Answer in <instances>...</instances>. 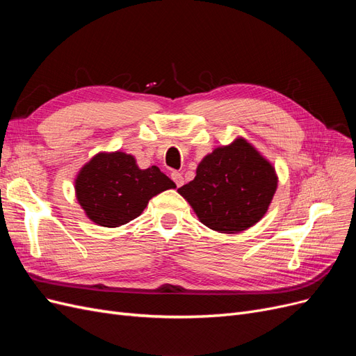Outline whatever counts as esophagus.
Here are the masks:
<instances>
[{
    "label": "esophagus",
    "mask_w": 356,
    "mask_h": 356,
    "mask_svg": "<svg viewBox=\"0 0 356 356\" xmlns=\"http://www.w3.org/2000/svg\"><path fill=\"white\" fill-rule=\"evenodd\" d=\"M170 177H172V179H174L177 187H181L182 184H184V177H182L181 172L174 170V172H172V174H170Z\"/></svg>",
    "instance_id": "34e87169"
}]
</instances>
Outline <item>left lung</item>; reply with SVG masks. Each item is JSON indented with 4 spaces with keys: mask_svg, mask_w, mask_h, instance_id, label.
Listing matches in <instances>:
<instances>
[{
    "mask_svg": "<svg viewBox=\"0 0 356 356\" xmlns=\"http://www.w3.org/2000/svg\"><path fill=\"white\" fill-rule=\"evenodd\" d=\"M277 187L275 168L238 138L204 157L188 184L178 188L199 220L220 233H238L263 218Z\"/></svg>",
    "mask_w": 356,
    "mask_h": 356,
    "instance_id": "obj_1",
    "label": "left lung"
}]
</instances>
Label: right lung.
Masks as SVG:
<instances>
[{
	"label": "right lung",
	"mask_w": 356,
	"mask_h": 356,
	"mask_svg": "<svg viewBox=\"0 0 356 356\" xmlns=\"http://www.w3.org/2000/svg\"><path fill=\"white\" fill-rule=\"evenodd\" d=\"M157 166L139 169L134 156L99 153L75 179V193L86 215L104 227H118L139 217L148 200L175 188Z\"/></svg>",
	"instance_id": "right-lung-1"
}]
</instances>
